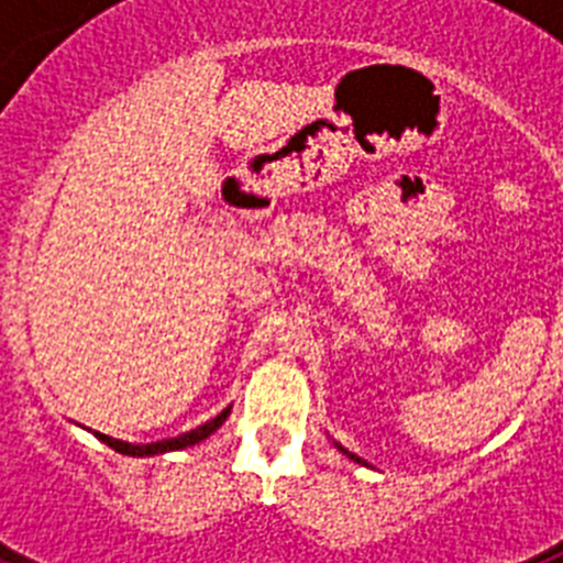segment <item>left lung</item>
Listing matches in <instances>:
<instances>
[{
	"label": "left lung",
	"instance_id": "8db88e82",
	"mask_svg": "<svg viewBox=\"0 0 563 563\" xmlns=\"http://www.w3.org/2000/svg\"><path fill=\"white\" fill-rule=\"evenodd\" d=\"M338 449H341V445H338ZM341 451H343V454H346V456H350V460H355V462H361V465H366V462H363V460H361V456L350 454V451H346V449H341Z\"/></svg>",
	"mask_w": 563,
	"mask_h": 563
}]
</instances>
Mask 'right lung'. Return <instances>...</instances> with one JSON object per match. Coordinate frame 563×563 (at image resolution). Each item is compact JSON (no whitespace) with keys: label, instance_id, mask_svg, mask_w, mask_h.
<instances>
[{"label":"right lung","instance_id":"1","mask_svg":"<svg viewBox=\"0 0 563 563\" xmlns=\"http://www.w3.org/2000/svg\"><path fill=\"white\" fill-rule=\"evenodd\" d=\"M228 415H231V406H228V409H222L220 415L213 417V420H208L206 426H197V429L186 431V434H180V437H172V440L146 442V445H132V442L112 440V437L101 434V431H96V437L101 442H107L109 449H114V451H118V454H126V456H154V454H166V451L191 449V445H197V442H202V440H206V437H211L213 431L220 429L222 422L228 420Z\"/></svg>","mask_w":563,"mask_h":563}]
</instances>
